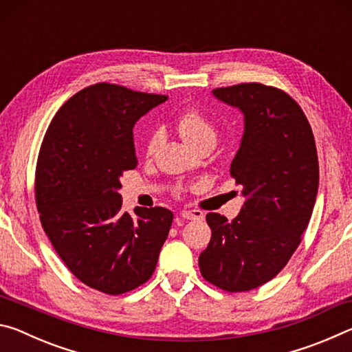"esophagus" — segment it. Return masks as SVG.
I'll use <instances>...</instances> for the list:
<instances>
[{"label":"esophagus","instance_id":"34e87169","mask_svg":"<svg viewBox=\"0 0 352 352\" xmlns=\"http://www.w3.org/2000/svg\"><path fill=\"white\" fill-rule=\"evenodd\" d=\"M180 217L186 219V220H200V219H204V212L197 211V210H183L180 212Z\"/></svg>","mask_w":352,"mask_h":352}]
</instances>
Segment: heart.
<instances>
[{"label":"heart","instance_id":"heart-1","mask_svg":"<svg viewBox=\"0 0 352 352\" xmlns=\"http://www.w3.org/2000/svg\"><path fill=\"white\" fill-rule=\"evenodd\" d=\"M175 129L182 135V138L195 151L205 144H216L219 138L217 127L197 109H188L180 113L175 119ZM158 142L160 135L152 133L147 141V155L155 152Z\"/></svg>","mask_w":352,"mask_h":352}]
</instances>
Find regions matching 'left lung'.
<instances>
[{
	"instance_id": "1",
	"label": "left lung",
	"mask_w": 352,
	"mask_h": 352,
	"mask_svg": "<svg viewBox=\"0 0 352 352\" xmlns=\"http://www.w3.org/2000/svg\"><path fill=\"white\" fill-rule=\"evenodd\" d=\"M212 94L243 113L230 174L245 201L231 222L206 214L212 234L199 267L216 287L247 292L275 278L300 245L317 199V147L301 107L279 88L239 83Z\"/></svg>"
}]
</instances>
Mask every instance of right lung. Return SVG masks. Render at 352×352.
Here are the masks:
<instances>
[{"label":"right lung","mask_w":352,"mask_h":352,"mask_svg":"<svg viewBox=\"0 0 352 352\" xmlns=\"http://www.w3.org/2000/svg\"><path fill=\"white\" fill-rule=\"evenodd\" d=\"M168 96L94 83L56 113L41 142L35 201L52 247L71 273L109 295L144 284L174 214L162 206L122 212L119 178L138 164L133 126Z\"/></svg>","instance_id":"add662e5"}]
</instances>
